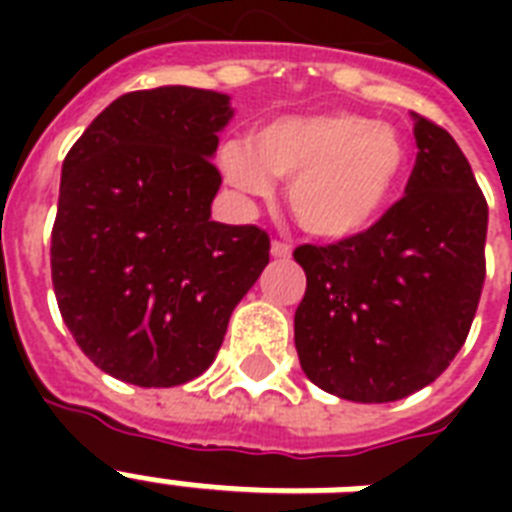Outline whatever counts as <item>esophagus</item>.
<instances>
[{
	"label": "esophagus",
	"mask_w": 512,
	"mask_h": 512,
	"mask_svg": "<svg viewBox=\"0 0 512 512\" xmlns=\"http://www.w3.org/2000/svg\"><path fill=\"white\" fill-rule=\"evenodd\" d=\"M271 255L276 257V260H287V257L292 255V247H289V244H284V241H273Z\"/></svg>",
	"instance_id": "34e87169"
}]
</instances>
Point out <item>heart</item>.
Masks as SVG:
<instances>
[{
	"label": "heart",
	"instance_id": "heart-1",
	"mask_svg": "<svg viewBox=\"0 0 512 512\" xmlns=\"http://www.w3.org/2000/svg\"><path fill=\"white\" fill-rule=\"evenodd\" d=\"M220 170L247 196H268L271 174L287 177L300 228L342 241L388 212L409 170V146L393 124L350 111L289 114L257 124L247 140L223 143Z\"/></svg>",
	"mask_w": 512,
	"mask_h": 512
}]
</instances>
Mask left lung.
I'll list each match as a JSON object with an SVG mask.
<instances>
[{"instance_id":"left-lung-1","label":"left lung","mask_w":512,"mask_h":512,"mask_svg":"<svg viewBox=\"0 0 512 512\" xmlns=\"http://www.w3.org/2000/svg\"><path fill=\"white\" fill-rule=\"evenodd\" d=\"M414 138L404 199L353 239L295 249L308 279L295 311L300 366L356 404L398 401L436 380L484 287V193L449 132L414 114Z\"/></svg>"}]
</instances>
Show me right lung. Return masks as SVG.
Masks as SVG:
<instances>
[{
	"instance_id": "obj_1",
	"label": "right lung",
	"mask_w": 512,
	"mask_h": 512,
	"mask_svg": "<svg viewBox=\"0 0 512 512\" xmlns=\"http://www.w3.org/2000/svg\"><path fill=\"white\" fill-rule=\"evenodd\" d=\"M225 92L116 98L68 151L52 225L60 316L92 364L140 388L199 377L268 265V233L212 220Z\"/></svg>"
}]
</instances>
